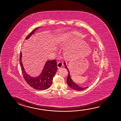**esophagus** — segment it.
<instances>
[{"label":"esophagus","instance_id":"obj_1","mask_svg":"<svg viewBox=\"0 0 121 121\" xmlns=\"http://www.w3.org/2000/svg\"><path fill=\"white\" fill-rule=\"evenodd\" d=\"M57 65L58 68H60L63 66V63L61 62H58L57 63Z\"/></svg>","mask_w":121,"mask_h":121}]
</instances>
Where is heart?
Masks as SVG:
<instances>
[{
  "label": "heart",
  "instance_id": "b5f03b06",
  "mask_svg": "<svg viewBox=\"0 0 121 121\" xmlns=\"http://www.w3.org/2000/svg\"><path fill=\"white\" fill-rule=\"evenodd\" d=\"M71 35V33L70 32H67L66 33L61 34L60 35H59L56 38V45H61L62 43L65 41V40H67L68 38H69Z\"/></svg>",
  "mask_w": 121,
  "mask_h": 121
}]
</instances>
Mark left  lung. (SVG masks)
Masks as SVG:
<instances>
[{"instance_id":"obj_1","label":"left lung","mask_w":121,"mask_h":121,"mask_svg":"<svg viewBox=\"0 0 121 121\" xmlns=\"http://www.w3.org/2000/svg\"><path fill=\"white\" fill-rule=\"evenodd\" d=\"M64 65H65V67L68 70V72H69L66 82H67V83L68 85V86H69L70 88H72V89H73L74 90L77 91H81L84 90L85 89L88 88V86L86 87H84V88L81 87H80L79 86H78V85L76 84V83H75L74 81H73V80H72L71 77L70 76L69 71L68 67L66 66L65 61L64 62Z\"/></svg>"}]
</instances>
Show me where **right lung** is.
<instances>
[{
	"instance_id": "obj_1",
	"label": "right lung",
	"mask_w": 121,
	"mask_h": 121,
	"mask_svg": "<svg viewBox=\"0 0 121 121\" xmlns=\"http://www.w3.org/2000/svg\"><path fill=\"white\" fill-rule=\"evenodd\" d=\"M41 27H42L37 28L34 29L26 37V40L30 38L32 35L35 33V32L37 30ZM22 55L21 52L20 53L19 62L22 68L23 78L27 83L32 88L39 91L45 90L50 88L52 83L53 77L57 70L56 61L55 60L47 61L45 64L40 74L38 76L34 77L29 76L25 71L22 62Z\"/></svg>"
}]
</instances>
